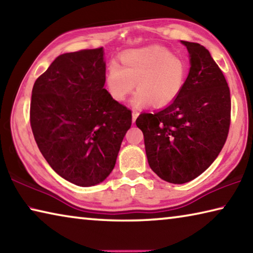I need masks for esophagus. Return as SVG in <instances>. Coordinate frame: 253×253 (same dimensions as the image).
Instances as JSON below:
<instances>
[{"label":"esophagus","instance_id":"1","mask_svg":"<svg viewBox=\"0 0 253 253\" xmlns=\"http://www.w3.org/2000/svg\"><path fill=\"white\" fill-rule=\"evenodd\" d=\"M139 116V113L137 110H132V123H135L137 117Z\"/></svg>","mask_w":253,"mask_h":253}]
</instances>
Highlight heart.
Instances as JSON below:
<instances>
[{
	"mask_svg": "<svg viewBox=\"0 0 253 253\" xmlns=\"http://www.w3.org/2000/svg\"><path fill=\"white\" fill-rule=\"evenodd\" d=\"M121 66L111 62L106 71V87L115 100L123 101L134 90L130 99L135 108L154 105L169 106L176 99L185 84V60L160 45L127 50L119 57Z\"/></svg>",
	"mask_w": 253,
	"mask_h": 253,
	"instance_id": "obj_1",
	"label": "heart"
}]
</instances>
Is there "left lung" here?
<instances>
[{"label":"left lung","mask_w":253,"mask_h":253,"mask_svg":"<svg viewBox=\"0 0 253 253\" xmlns=\"http://www.w3.org/2000/svg\"><path fill=\"white\" fill-rule=\"evenodd\" d=\"M190 53V72L172 104L140 114L151 169L162 179L183 184L202 174L223 148L231 121L228 83L203 45L181 41Z\"/></svg>","instance_id":"obj_1"}]
</instances>
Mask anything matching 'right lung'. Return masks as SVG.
I'll return each instance as SVG.
<instances>
[{"instance_id": "right-lung-1", "label": "right lung", "mask_w": 253, "mask_h": 253, "mask_svg": "<svg viewBox=\"0 0 253 253\" xmlns=\"http://www.w3.org/2000/svg\"><path fill=\"white\" fill-rule=\"evenodd\" d=\"M102 48L63 53L34 83L30 124L55 173L78 186L105 181L131 126V111L104 88Z\"/></svg>"}]
</instances>
